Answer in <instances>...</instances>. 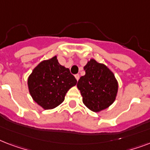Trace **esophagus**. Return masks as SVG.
<instances>
[{
    "label": "esophagus",
    "mask_w": 150,
    "mask_h": 150,
    "mask_svg": "<svg viewBox=\"0 0 150 150\" xmlns=\"http://www.w3.org/2000/svg\"><path fill=\"white\" fill-rule=\"evenodd\" d=\"M75 79H76V80H77V81H79V75H75Z\"/></svg>",
    "instance_id": "obj_1"
}]
</instances>
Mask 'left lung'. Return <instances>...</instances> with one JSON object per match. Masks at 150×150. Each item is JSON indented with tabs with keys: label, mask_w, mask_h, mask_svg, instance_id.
<instances>
[{
	"label": "left lung",
	"mask_w": 150,
	"mask_h": 150,
	"mask_svg": "<svg viewBox=\"0 0 150 150\" xmlns=\"http://www.w3.org/2000/svg\"><path fill=\"white\" fill-rule=\"evenodd\" d=\"M86 75L77 84L85 106L93 112L107 109L115 101L118 82L114 72L104 64L90 59L84 66Z\"/></svg>",
	"instance_id": "left-lung-1"
}]
</instances>
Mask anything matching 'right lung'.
I'll return each mask as SVG.
<instances>
[{"label": "right lung", "mask_w": 150, "mask_h": 150, "mask_svg": "<svg viewBox=\"0 0 150 150\" xmlns=\"http://www.w3.org/2000/svg\"><path fill=\"white\" fill-rule=\"evenodd\" d=\"M76 83L70 70L59 64L57 56L39 63L27 81L33 100L44 110L59 106L64 100L67 92Z\"/></svg>", "instance_id": "1"}]
</instances>
